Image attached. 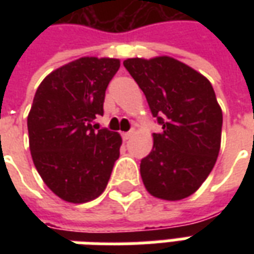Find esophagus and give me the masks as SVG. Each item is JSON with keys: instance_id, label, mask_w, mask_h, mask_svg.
<instances>
[{"instance_id": "34e87169", "label": "esophagus", "mask_w": 254, "mask_h": 254, "mask_svg": "<svg viewBox=\"0 0 254 254\" xmlns=\"http://www.w3.org/2000/svg\"><path fill=\"white\" fill-rule=\"evenodd\" d=\"M133 134H134V130H129V132H125V133H122V137H124V140H129V138L132 137Z\"/></svg>"}]
</instances>
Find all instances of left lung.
Returning a JSON list of instances; mask_svg holds the SVG:
<instances>
[{
	"mask_svg": "<svg viewBox=\"0 0 254 254\" xmlns=\"http://www.w3.org/2000/svg\"><path fill=\"white\" fill-rule=\"evenodd\" d=\"M124 66L162 127L140 163L144 187L170 201L190 196L212 171L220 149L223 116L212 85L171 57L127 58Z\"/></svg>",
	"mask_w": 254,
	"mask_h": 254,
	"instance_id": "1",
	"label": "left lung"
}]
</instances>
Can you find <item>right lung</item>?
I'll return each instance as SVG.
<instances>
[{
	"label": "right lung",
	"instance_id": "obj_1",
	"mask_svg": "<svg viewBox=\"0 0 254 254\" xmlns=\"http://www.w3.org/2000/svg\"><path fill=\"white\" fill-rule=\"evenodd\" d=\"M118 69L116 58H78L36 89L27 118L32 160L49 189L67 202L100 196L120 156L121 136L91 124L103 116L106 88Z\"/></svg>",
	"mask_w": 254,
	"mask_h": 254
}]
</instances>
